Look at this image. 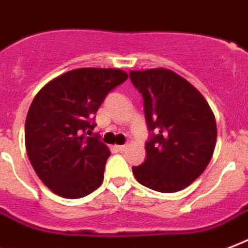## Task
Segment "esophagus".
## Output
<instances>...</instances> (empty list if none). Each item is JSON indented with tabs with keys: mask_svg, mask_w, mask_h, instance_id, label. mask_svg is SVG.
Instances as JSON below:
<instances>
[{
	"mask_svg": "<svg viewBox=\"0 0 248 248\" xmlns=\"http://www.w3.org/2000/svg\"><path fill=\"white\" fill-rule=\"evenodd\" d=\"M126 147H128V146H126V145L116 146V150H118L119 153H123V151H125V150H126Z\"/></svg>",
	"mask_w": 248,
	"mask_h": 248,
	"instance_id": "34e87169",
	"label": "esophagus"
}]
</instances>
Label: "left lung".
<instances>
[{
  "mask_svg": "<svg viewBox=\"0 0 248 248\" xmlns=\"http://www.w3.org/2000/svg\"><path fill=\"white\" fill-rule=\"evenodd\" d=\"M129 78L142 94L150 130L145 162L132 168L134 177L160 193L185 189L204 172L214 155V112L202 94L173 71H130Z\"/></svg>",
  "mask_w": 248,
  "mask_h": 248,
  "instance_id": "obj_1",
  "label": "left lung"
}]
</instances>
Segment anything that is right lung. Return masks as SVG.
<instances>
[{
	"mask_svg": "<svg viewBox=\"0 0 248 248\" xmlns=\"http://www.w3.org/2000/svg\"><path fill=\"white\" fill-rule=\"evenodd\" d=\"M126 78L115 68H78L47 82L31 103L27 154L40 180L59 197L82 198L102 184L110 150L87 135L108 92Z\"/></svg>",
	"mask_w": 248,
	"mask_h": 248,
	"instance_id": "right-lung-1",
	"label": "right lung"
}]
</instances>
